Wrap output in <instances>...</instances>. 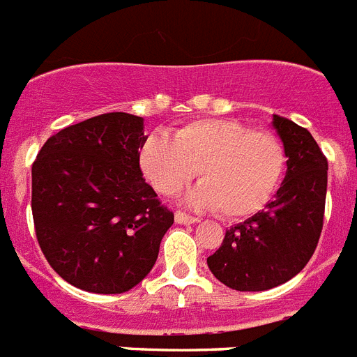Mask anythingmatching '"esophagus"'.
I'll use <instances>...</instances> for the list:
<instances>
[{
	"mask_svg": "<svg viewBox=\"0 0 357 357\" xmlns=\"http://www.w3.org/2000/svg\"><path fill=\"white\" fill-rule=\"evenodd\" d=\"M174 220H176V223H179V225H194V223H197V218H194V215L185 214V212H176V214H174Z\"/></svg>",
	"mask_w": 357,
	"mask_h": 357,
	"instance_id": "34e87169",
	"label": "esophagus"
}]
</instances>
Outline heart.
I'll list each match as a JSON object with an SVG mask.
<instances>
[{
  "instance_id": "1",
  "label": "heart",
  "mask_w": 357,
  "mask_h": 357,
  "mask_svg": "<svg viewBox=\"0 0 357 357\" xmlns=\"http://www.w3.org/2000/svg\"><path fill=\"white\" fill-rule=\"evenodd\" d=\"M285 161L275 134L218 118L187 123L174 130L172 139L151 134L139 151V167L158 192L172 196L199 174L203 181L185 202L197 208H220L230 220L248 218L271 202Z\"/></svg>"
}]
</instances>
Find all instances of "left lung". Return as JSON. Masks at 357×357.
Listing matches in <instances>:
<instances>
[{
	"mask_svg": "<svg viewBox=\"0 0 357 357\" xmlns=\"http://www.w3.org/2000/svg\"><path fill=\"white\" fill-rule=\"evenodd\" d=\"M287 172L265 211L230 227L206 265L215 280L239 292L274 289L303 271L323 229L328 163L307 128L272 116Z\"/></svg>",
	"mask_w": 357,
	"mask_h": 357,
	"instance_id": "1",
	"label": "left lung"
}]
</instances>
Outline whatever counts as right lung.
Returning a JSON list of instances; mask_svg holds the SVG:
<instances>
[{"instance_id":"obj_1","label":"right lung","mask_w":357,"mask_h":357,"mask_svg":"<svg viewBox=\"0 0 357 357\" xmlns=\"http://www.w3.org/2000/svg\"><path fill=\"white\" fill-rule=\"evenodd\" d=\"M143 118L109 112L63 128L32 165L38 243L63 280L121 294L152 271L174 214L143 179Z\"/></svg>"}]
</instances>
